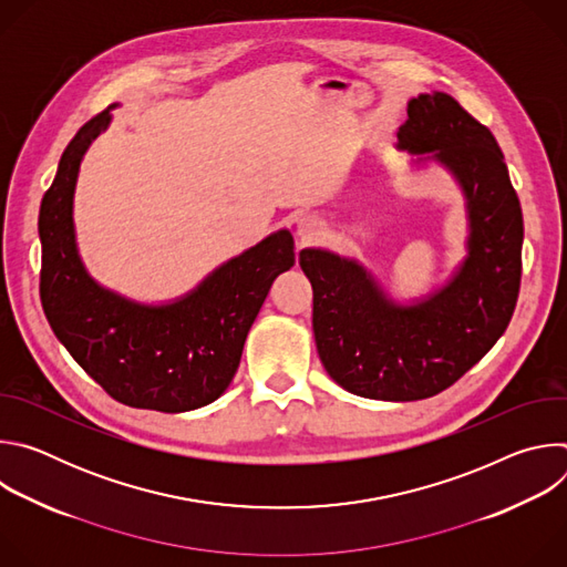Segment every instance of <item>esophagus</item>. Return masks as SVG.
<instances>
[{"label":"esophagus","mask_w":567,"mask_h":567,"mask_svg":"<svg viewBox=\"0 0 567 567\" xmlns=\"http://www.w3.org/2000/svg\"><path fill=\"white\" fill-rule=\"evenodd\" d=\"M296 230H298V237L302 241H311V239H316L322 233V221L318 217H313V215H302L296 221Z\"/></svg>","instance_id":"34e87169"}]
</instances>
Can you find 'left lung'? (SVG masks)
<instances>
[{
	"mask_svg": "<svg viewBox=\"0 0 567 567\" xmlns=\"http://www.w3.org/2000/svg\"><path fill=\"white\" fill-rule=\"evenodd\" d=\"M406 112L396 147L411 154V171L433 164L462 193L460 265L429 293L399 300L357 258L300 251L320 363L343 390L381 401H417L453 385L505 334L520 287L523 210L494 134L444 92L411 99Z\"/></svg>",
	"mask_w": 567,
	"mask_h": 567,
	"instance_id": "left-lung-1",
	"label": "left lung"
}]
</instances>
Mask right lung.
I'll return each mask as SVG.
<instances>
[{
  "label": "right lung",
  "instance_id": "add662e5",
  "mask_svg": "<svg viewBox=\"0 0 567 567\" xmlns=\"http://www.w3.org/2000/svg\"><path fill=\"white\" fill-rule=\"evenodd\" d=\"M114 107L78 130L42 197V307L58 341L116 401L195 411L230 385L274 280L296 262L293 235L274 230L166 302H141L101 285L80 258L73 197L85 152L110 127Z\"/></svg>",
  "mask_w": 567,
  "mask_h": 567
}]
</instances>
